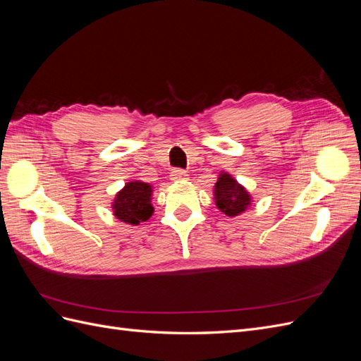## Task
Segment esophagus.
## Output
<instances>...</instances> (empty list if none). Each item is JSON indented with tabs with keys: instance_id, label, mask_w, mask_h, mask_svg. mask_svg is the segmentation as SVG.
<instances>
[{
	"instance_id": "1",
	"label": "esophagus",
	"mask_w": 361,
	"mask_h": 361,
	"mask_svg": "<svg viewBox=\"0 0 361 361\" xmlns=\"http://www.w3.org/2000/svg\"><path fill=\"white\" fill-rule=\"evenodd\" d=\"M170 179L173 182H185V180H188V173L183 170H173L170 174Z\"/></svg>"
}]
</instances>
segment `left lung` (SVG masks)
<instances>
[{"instance_id": "obj_1", "label": "left lung", "mask_w": 361, "mask_h": 361, "mask_svg": "<svg viewBox=\"0 0 361 361\" xmlns=\"http://www.w3.org/2000/svg\"><path fill=\"white\" fill-rule=\"evenodd\" d=\"M214 200L218 209L227 216H238L251 206V194L232 174L221 171L214 185Z\"/></svg>"}]
</instances>
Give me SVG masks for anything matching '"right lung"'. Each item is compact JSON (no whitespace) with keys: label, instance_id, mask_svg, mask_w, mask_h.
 <instances>
[{"label":"right lung","instance_id":"obj_1","mask_svg":"<svg viewBox=\"0 0 361 361\" xmlns=\"http://www.w3.org/2000/svg\"><path fill=\"white\" fill-rule=\"evenodd\" d=\"M152 195H154V187L150 183L141 180L126 182L111 203L114 216L133 226L147 221L154 215Z\"/></svg>","mask_w":361,"mask_h":361}]
</instances>
